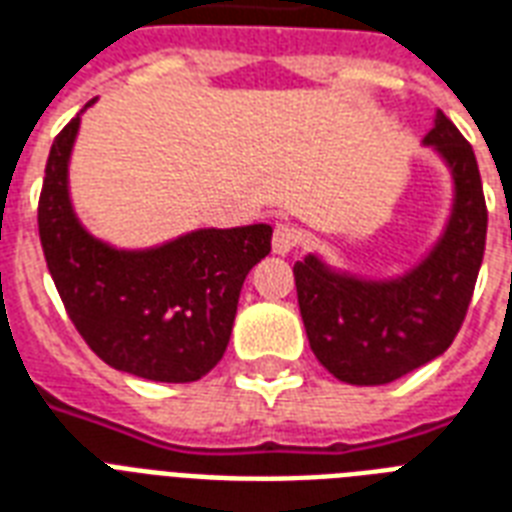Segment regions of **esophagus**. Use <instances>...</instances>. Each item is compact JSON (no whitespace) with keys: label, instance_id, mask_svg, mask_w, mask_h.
<instances>
[{"label":"esophagus","instance_id":"34e87169","mask_svg":"<svg viewBox=\"0 0 512 512\" xmlns=\"http://www.w3.org/2000/svg\"><path fill=\"white\" fill-rule=\"evenodd\" d=\"M295 244H298V233H295V228L287 225V222H279V225L273 228V252H276V255H290L292 249H295Z\"/></svg>","mask_w":512,"mask_h":512}]
</instances>
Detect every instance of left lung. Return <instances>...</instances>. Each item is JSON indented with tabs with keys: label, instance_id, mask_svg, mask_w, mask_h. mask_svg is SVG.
Returning <instances> with one entry per match:
<instances>
[{
	"label": "left lung",
	"instance_id": "8db88e82",
	"mask_svg": "<svg viewBox=\"0 0 512 512\" xmlns=\"http://www.w3.org/2000/svg\"><path fill=\"white\" fill-rule=\"evenodd\" d=\"M421 144L451 171L454 204L440 239L411 271L365 279L317 255L292 268L311 351L346 384H389L440 357L473 298L489 222L475 152L440 109Z\"/></svg>",
	"mask_w": 512,
	"mask_h": 512
}]
</instances>
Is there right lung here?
I'll return each instance as SVG.
<instances>
[{
    "label": "right lung",
    "mask_w": 512,
    "mask_h": 512,
    "mask_svg": "<svg viewBox=\"0 0 512 512\" xmlns=\"http://www.w3.org/2000/svg\"><path fill=\"white\" fill-rule=\"evenodd\" d=\"M77 131L80 115L50 147L37 209L66 314L109 368L163 384L198 381L228 349L241 284L271 252L273 228H198L161 247H112L83 228L69 198Z\"/></svg>",
    "instance_id": "add662e5"
}]
</instances>
